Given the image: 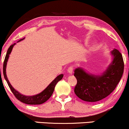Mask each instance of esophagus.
<instances>
[{
    "label": "esophagus",
    "instance_id": "1",
    "mask_svg": "<svg viewBox=\"0 0 129 129\" xmlns=\"http://www.w3.org/2000/svg\"><path fill=\"white\" fill-rule=\"evenodd\" d=\"M67 72L68 73H69L70 75H72L73 72V67H69V69H67Z\"/></svg>",
    "mask_w": 129,
    "mask_h": 129
}]
</instances>
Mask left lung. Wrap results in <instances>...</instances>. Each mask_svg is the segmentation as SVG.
Here are the masks:
<instances>
[{"mask_svg": "<svg viewBox=\"0 0 129 129\" xmlns=\"http://www.w3.org/2000/svg\"><path fill=\"white\" fill-rule=\"evenodd\" d=\"M113 60L101 75L89 74L81 68L75 70L77 84L74 92L81 100L95 102L109 95L122 78L124 63L121 53L116 49L111 51Z\"/></svg>", "mask_w": 129, "mask_h": 129, "instance_id": "8db88e82", "label": "left lung"}]
</instances>
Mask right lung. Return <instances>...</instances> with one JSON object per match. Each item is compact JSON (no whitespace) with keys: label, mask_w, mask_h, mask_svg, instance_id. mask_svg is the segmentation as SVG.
Masks as SVG:
<instances>
[{"label":"right lung","mask_w":129,"mask_h":129,"mask_svg":"<svg viewBox=\"0 0 129 129\" xmlns=\"http://www.w3.org/2000/svg\"><path fill=\"white\" fill-rule=\"evenodd\" d=\"M23 39H21L19 41L22 40ZM15 45V43H14L13 45H12L10 46L9 48L8 49V51H7L6 56H5V60H4V66H3V73H4V78H5V80L7 81V83H8V85L9 86L10 90H12L13 94L16 97V98L18 99V100H19V101H21V102L24 103V104L28 105H40L43 104L45 102L47 101V100L50 98L51 96L52 95V94H53L54 92V90L55 86H56V84H57L58 81H59L62 80V78H63V75L60 74L59 75V76H57V77H56V78L49 84L48 86H47V87H46L45 90H43L42 92H40L39 94H37L33 96H25L20 94L19 92L17 91L16 90H15V89L12 87V86L11 85V84L10 83L8 78H7V76L6 75V66L7 61H8V57H9L10 54L12 52L13 48L14 45Z\"/></svg>","instance_id":"right-lung-1"}]
</instances>
